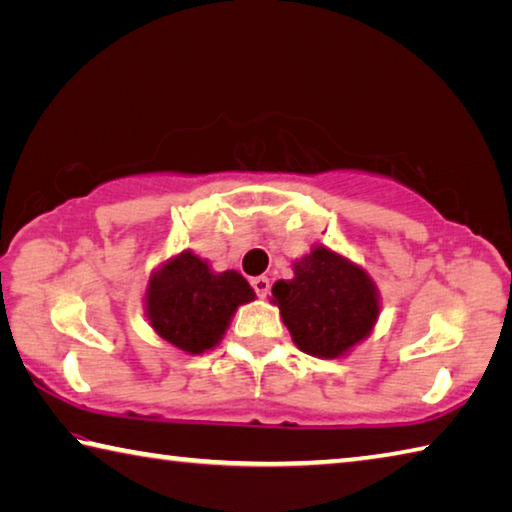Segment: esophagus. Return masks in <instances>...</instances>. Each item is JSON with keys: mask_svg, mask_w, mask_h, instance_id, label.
<instances>
[{"mask_svg": "<svg viewBox=\"0 0 512 512\" xmlns=\"http://www.w3.org/2000/svg\"><path fill=\"white\" fill-rule=\"evenodd\" d=\"M250 284H253V289H255V293H257L259 298H266L268 291H271V282H268V277H264V275L253 277V280H250Z\"/></svg>", "mask_w": 512, "mask_h": 512, "instance_id": "obj_1", "label": "esophagus"}]
</instances>
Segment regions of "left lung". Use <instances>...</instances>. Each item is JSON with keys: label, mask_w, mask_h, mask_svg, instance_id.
Returning <instances> with one entry per match:
<instances>
[{"label": "left lung", "mask_w": 512, "mask_h": 512, "mask_svg": "<svg viewBox=\"0 0 512 512\" xmlns=\"http://www.w3.org/2000/svg\"><path fill=\"white\" fill-rule=\"evenodd\" d=\"M293 273V280L273 284V302L302 352L336 359L366 339L377 323L379 298L361 266L316 246Z\"/></svg>", "instance_id": "obj_1"}]
</instances>
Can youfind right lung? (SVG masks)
Listing matches in <instances>:
<instances>
[{
	"label": "right lung",
	"instance_id": "obj_1",
	"mask_svg": "<svg viewBox=\"0 0 512 512\" xmlns=\"http://www.w3.org/2000/svg\"><path fill=\"white\" fill-rule=\"evenodd\" d=\"M253 298L255 291L237 271L212 273L201 257L183 250L151 275L146 316L164 341L201 354L221 341L237 307Z\"/></svg>",
	"mask_w": 512,
	"mask_h": 512
}]
</instances>
